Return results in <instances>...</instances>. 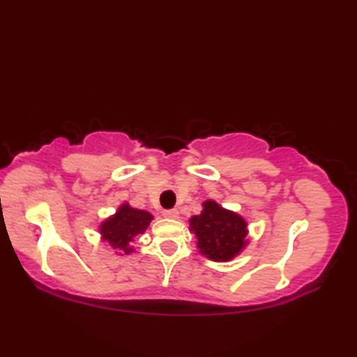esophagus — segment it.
<instances>
[{"instance_id":"1","label":"esophagus","mask_w":357,"mask_h":357,"mask_svg":"<svg viewBox=\"0 0 357 357\" xmlns=\"http://www.w3.org/2000/svg\"><path fill=\"white\" fill-rule=\"evenodd\" d=\"M178 209H165L164 211V217H167V219H178Z\"/></svg>"}]
</instances>
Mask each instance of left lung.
I'll return each mask as SVG.
<instances>
[{"label": "left lung", "mask_w": 357, "mask_h": 357, "mask_svg": "<svg viewBox=\"0 0 357 357\" xmlns=\"http://www.w3.org/2000/svg\"><path fill=\"white\" fill-rule=\"evenodd\" d=\"M190 228L198 238V249L214 261H228L245 245V220L215 202H204L202 214L190 219Z\"/></svg>", "instance_id": "1"}]
</instances>
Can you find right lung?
<instances>
[{"label": "right lung", "instance_id": "1", "mask_svg": "<svg viewBox=\"0 0 357 357\" xmlns=\"http://www.w3.org/2000/svg\"><path fill=\"white\" fill-rule=\"evenodd\" d=\"M153 215L146 211L134 209L129 204H123L118 209L116 215L100 225L102 238L108 241L113 247L124 249L126 253L132 252L129 249V243L134 241L137 234L143 233L148 228Z\"/></svg>", "mask_w": 357, "mask_h": 357}]
</instances>
